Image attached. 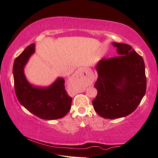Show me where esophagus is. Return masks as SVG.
Listing matches in <instances>:
<instances>
[{"instance_id":"esophagus-1","label":"esophagus","mask_w":158,"mask_h":158,"mask_svg":"<svg viewBox=\"0 0 158 158\" xmlns=\"http://www.w3.org/2000/svg\"><path fill=\"white\" fill-rule=\"evenodd\" d=\"M80 71H81V69H80V70H79V73H80Z\"/></svg>"}]
</instances>
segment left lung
I'll return each mask as SVG.
<instances>
[{
    "label": "left lung",
    "instance_id": "8db88e82",
    "mask_svg": "<svg viewBox=\"0 0 158 158\" xmlns=\"http://www.w3.org/2000/svg\"><path fill=\"white\" fill-rule=\"evenodd\" d=\"M119 56L97 64V96L92 100L96 112L103 118L116 119L135 111L147 89L143 58L125 43H113Z\"/></svg>",
    "mask_w": 158,
    "mask_h": 158
}]
</instances>
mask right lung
<instances>
[{
	"mask_svg": "<svg viewBox=\"0 0 158 158\" xmlns=\"http://www.w3.org/2000/svg\"><path fill=\"white\" fill-rule=\"evenodd\" d=\"M35 52L34 43L28 46L15 58L13 67L15 94L18 101L28 111L43 119L52 120L64 117L71 108L72 98L66 91L63 78H58L49 87L32 85L26 79L23 69Z\"/></svg>",
	"mask_w": 158,
	"mask_h": 158,
	"instance_id": "right-lung-1",
	"label": "right lung"
}]
</instances>
